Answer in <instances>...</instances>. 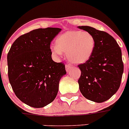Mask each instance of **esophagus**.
Masks as SVG:
<instances>
[{
  "label": "esophagus",
  "instance_id": "1",
  "mask_svg": "<svg viewBox=\"0 0 129 129\" xmlns=\"http://www.w3.org/2000/svg\"><path fill=\"white\" fill-rule=\"evenodd\" d=\"M71 67H72V65L71 64H69V63H67V64L66 65V71H67V72H69V71L71 70Z\"/></svg>",
  "mask_w": 129,
  "mask_h": 129
}]
</instances>
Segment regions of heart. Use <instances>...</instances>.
Wrapping results in <instances>:
<instances>
[{
    "label": "heart",
    "instance_id": "1",
    "mask_svg": "<svg viewBox=\"0 0 129 129\" xmlns=\"http://www.w3.org/2000/svg\"><path fill=\"white\" fill-rule=\"evenodd\" d=\"M56 45L50 47L52 53L55 57L67 53L69 60L75 64L87 62L93 53L95 39L87 31L71 30L60 35L55 41Z\"/></svg>",
    "mask_w": 129,
    "mask_h": 129
}]
</instances>
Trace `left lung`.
<instances>
[{
  "instance_id": "8db88e82",
  "label": "left lung",
  "mask_w": 129,
  "mask_h": 129,
  "mask_svg": "<svg viewBox=\"0 0 129 129\" xmlns=\"http://www.w3.org/2000/svg\"><path fill=\"white\" fill-rule=\"evenodd\" d=\"M78 28L89 32L95 39L91 58L79 65L81 75L79 89L87 100L102 103L118 91L123 72L122 51L117 41L108 33L87 26Z\"/></svg>"
}]
</instances>
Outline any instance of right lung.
Instances as JSON below:
<instances>
[{"label": "right lung", "mask_w": 129, "mask_h": 129, "mask_svg": "<svg viewBox=\"0 0 129 129\" xmlns=\"http://www.w3.org/2000/svg\"><path fill=\"white\" fill-rule=\"evenodd\" d=\"M39 28L15 40L7 54L8 77L17 98L33 108H42L56 98L65 65L52 58L50 43L61 31Z\"/></svg>", "instance_id": "obj_1"}]
</instances>
